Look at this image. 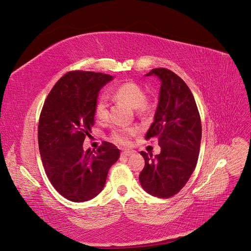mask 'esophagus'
<instances>
[{
  "label": "esophagus",
  "mask_w": 251,
  "mask_h": 251,
  "mask_svg": "<svg viewBox=\"0 0 251 251\" xmlns=\"http://www.w3.org/2000/svg\"><path fill=\"white\" fill-rule=\"evenodd\" d=\"M134 153H135L134 151H131V150H126V151H123V154H121V155H123L124 157H128V156L133 155Z\"/></svg>",
  "instance_id": "esophagus-1"
}]
</instances>
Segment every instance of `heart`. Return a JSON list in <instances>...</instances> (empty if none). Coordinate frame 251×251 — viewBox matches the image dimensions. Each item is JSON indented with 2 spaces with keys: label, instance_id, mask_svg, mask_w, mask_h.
Wrapping results in <instances>:
<instances>
[{
  "label": "heart",
  "instance_id": "obj_1",
  "mask_svg": "<svg viewBox=\"0 0 251 251\" xmlns=\"http://www.w3.org/2000/svg\"><path fill=\"white\" fill-rule=\"evenodd\" d=\"M113 96L117 100L126 102L132 108H137L141 115H146L153 110V103L144 98V89L139 83L134 81L124 82L113 90ZM95 115L98 119L104 120L108 117V101L107 98L101 96L98 98L95 104ZM138 130L136 127H120L114 130L111 134V140L121 146L130 143V139Z\"/></svg>",
  "mask_w": 251,
  "mask_h": 251
}]
</instances>
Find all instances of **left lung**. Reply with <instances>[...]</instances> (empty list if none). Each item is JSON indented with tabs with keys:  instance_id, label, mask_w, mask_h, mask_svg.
<instances>
[{
	"instance_id": "obj_1",
	"label": "left lung",
	"mask_w": 251,
	"mask_h": 251,
	"mask_svg": "<svg viewBox=\"0 0 251 251\" xmlns=\"http://www.w3.org/2000/svg\"><path fill=\"white\" fill-rule=\"evenodd\" d=\"M146 76L160 80L159 101L146 138H156L159 155L141 151L144 168L139 175L141 186L159 198H170L180 192L197 165L202 126L195 98L177 74L159 68Z\"/></svg>"
}]
</instances>
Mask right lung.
Wrapping results in <instances>:
<instances>
[{"mask_svg": "<svg viewBox=\"0 0 251 251\" xmlns=\"http://www.w3.org/2000/svg\"><path fill=\"white\" fill-rule=\"evenodd\" d=\"M113 78L103 73L69 72L44 103L37 135L45 172L53 187L72 202L95 198L120 155L107 141L96 151L82 148L94 125L98 92Z\"/></svg>", "mask_w": 251, "mask_h": 251, "instance_id": "right-lung-1", "label": "right lung"}]
</instances>
